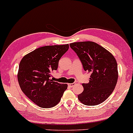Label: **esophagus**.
Here are the masks:
<instances>
[{
  "instance_id": "34e87169",
  "label": "esophagus",
  "mask_w": 133,
  "mask_h": 133,
  "mask_svg": "<svg viewBox=\"0 0 133 133\" xmlns=\"http://www.w3.org/2000/svg\"><path fill=\"white\" fill-rule=\"evenodd\" d=\"M76 84L75 82H73V83H70V84H68V86L70 87V88H72L73 86H74V85Z\"/></svg>"
}]
</instances>
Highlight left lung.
Listing matches in <instances>:
<instances>
[{"mask_svg":"<svg viewBox=\"0 0 133 133\" xmlns=\"http://www.w3.org/2000/svg\"><path fill=\"white\" fill-rule=\"evenodd\" d=\"M69 45L79 57L84 71L91 73L89 82L82 84L84 91L78 95L79 100L87 106L103 103L114 91L117 81L115 58L94 42H74Z\"/></svg>","mask_w":133,"mask_h":133,"instance_id":"left-lung-1","label":"left lung"}]
</instances>
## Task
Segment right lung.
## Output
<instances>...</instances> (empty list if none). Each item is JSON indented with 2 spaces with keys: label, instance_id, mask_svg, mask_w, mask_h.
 Returning a JSON list of instances; mask_svg holds the SVG:
<instances>
[{
  "label": "right lung",
  "instance_id": "add662e5",
  "mask_svg": "<svg viewBox=\"0 0 133 133\" xmlns=\"http://www.w3.org/2000/svg\"><path fill=\"white\" fill-rule=\"evenodd\" d=\"M69 44L47 45L25 55L19 64L17 79L22 92L41 108H50L57 104L66 84L51 79V72L57 70L59 61L68 51Z\"/></svg>",
  "mask_w": 133,
  "mask_h": 133
}]
</instances>
